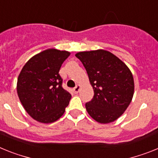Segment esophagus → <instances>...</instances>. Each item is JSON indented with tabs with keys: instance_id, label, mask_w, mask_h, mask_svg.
I'll return each mask as SVG.
<instances>
[{
	"instance_id": "1",
	"label": "esophagus",
	"mask_w": 158,
	"mask_h": 158,
	"mask_svg": "<svg viewBox=\"0 0 158 158\" xmlns=\"http://www.w3.org/2000/svg\"><path fill=\"white\" fill-rule=\"evenodd\" d=\"M79 90H80V87H79V85H76V86L73 88L74 93H78L79 91Z\"/></svg>"
}]
</instances>
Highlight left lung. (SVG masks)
<instances>
[{"instance_id":"8db88e82","label":"left lung","mask_w":158,"mask_h":158,"mask_svg":"<svg viewBox=\"0 0 158 158\" xmlns=\"http://www.w3.org/2000/svg\"><path fill=\"white\" fill-rule=\"evenodd\" d=\"M75 56L84 66L94 90V97L85 105L90 117L100 123L118 118L134 95V78L128 67L105 50L81 52Z\"/></svg>"}]
</instances>
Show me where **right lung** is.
Listing matches in <instances>:
<instances>
[{
    "label": "right lung",
    "instance_id": "right-lung-1",
    "mask_svg": "<svg viewBox=\"0 0 158 158\" xmlns=\"http://www.w3.org/2000/svg\"><path fill=\"white\" fill-rule=\"evenodd\" d=\"M70 56L66 51L48 49L31 57L17 79V94L27 113L42 123L58 120L69 104L71 95L62 87L59 74Z\"/></svg>",
    "mask_w": 158,
    "mask_h": 158
}]
</instances>
